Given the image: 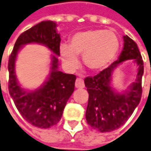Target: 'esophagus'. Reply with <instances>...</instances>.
<instances>
[{
	"instance_id": "obj_1",
	"label": "esophagus",
	"mask_w": 151,
	"mask_h": 151,
	"mask_svg": "<svg viewBox=\"0 0 151 151\" xmlns=\"http://www.w3.org/2000/svg\"><path fill=\"white\" fill-rule=\"evenodd\" d=\"M75 86H76V88H79V89H81V88H84V80H83V78H78L76 79Z\"/></svg>"
}]
</instances>
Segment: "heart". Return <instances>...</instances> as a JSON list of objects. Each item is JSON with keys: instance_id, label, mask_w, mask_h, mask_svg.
I'll list each match as a JSON object with an SVG mask.
<instances>
[{"instance_id": "obj_1", "label": "heart", "mask_w": 151, "mask_h": 151, "mask_svg": "<svg viewBox=\"0 0 151 151\" xmlns=\"http://www.w3.org/2000/svg\"><path fill=\"white\" fill-rule=\"evenodd\" d=\"M119 49L120 40L114 31L97 29L74 34L70 45H60V53L63 64L70 70L78 67V55H82L84 66L91 71L98 72L110 64Z\"/></svg>"}]
</instances>
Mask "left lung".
Listing matches in <instances>:
<instances>
[{"instance_id":"8db88e82","label":"left lung","mask_w":151,"mask_h":151,"mask_svg":"<svg viewBox=\"0 0 151 151\" xmlns=\"http://www.w3.org/2000/svg\"><path fill=\"white\" fill-rule=\"evenodd\" d=\"M135 59L139 69L136 81L126 93H116L110 86L113 70L123 61ZM144 61L137 43L124 37V48L119 59L98 74L84 78L89 93L85 117L87 123L101 132H109L120 128L132 114L142 96V76Z\"/></svg>"}]
</instances>
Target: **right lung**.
<instances>
[{
  "mask_svg": "<svg viewBox=\"0 0 151 151\" xmlns=\"http://www.w3.org/2000/svg\"><path fill=\"white\" fill-rule=\"evenodd\" d=\"M53 21H42L24 31L18 37L8 60V91L17 109L32 126L49 128L60 121L69 97L74 91L76 76L58 71V59L52 56L51 73L40 89L27 91L18 84L14 66L19 50L23 45L36 42L47 46L54 54L60 55V37Z\"/></svg>",
  "mask_w": 151,
  "mask_h": 151,
  "instance_id": "1",
  "label": "right lung"
}]
</instances>
